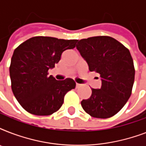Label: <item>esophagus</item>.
Masks as SVG:
<instances>
[{
    "label": "esophagus",
    "mask_w": 146,
    "mask_h": 146,
    "mask_svg": "<svg viewBox=\"0 0 146 146\" xmlns=\"http://www.w3.org/2000/svg\"><path fill=\"white\" fill-rule=\"evenodd\" d=\"M82 86V84H79V83H76V88H80V87Z\"/></svg>",
    "instance_id": "1"
}]
</instances>
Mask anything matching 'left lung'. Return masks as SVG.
I'll list each match as a JSON object with an SVG mask.
<instances>
[{
  "instance_id": "8db88e82",
  "label": "left lung",
  "mask_w": 146,
  "mask_h": 146,
  "mask_svg": "<svg viewBox=\"0 0 146 146\" xmlns=\"http://www.w3.org/2000/svg\"><path fill=\"white\" fill-rule=\"evenodd\" d=\"M76 42L89 70L99 73L102 78L101 89H92L91 97L81 102L82 108L93 117H111L131 96L135 68L130 52L110 36H95Z\"/></svg>"
}]
</instances>
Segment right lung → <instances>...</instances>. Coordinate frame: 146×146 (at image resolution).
Listing matches in <instances>:
<instances>
[{"label":"right lung","instance_id":"right-lung-1","mask_svg":"<svg viewBox=\"0 0 146 146\" xmlns=\"http://www.w3.org/2000/svg\"><path fill=\"white\" fill-rule=\"evenodd\" d=\"M77 40L35 36L26 40L14 50L10 66L13 93L20 105L35 115H50L58 111L64 96L75 89L70 78L56 80L48 76L62 53L76 47Z\"/></svg>","mask_w":146,"mask_h":146}]
</instances>
